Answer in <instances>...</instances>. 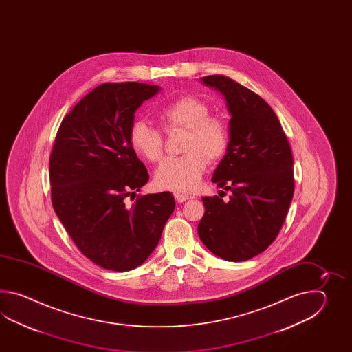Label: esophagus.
Wrapping results in <instances>:
<instances>
[{
    "instance_id": "obj_1",
    "label": "esophagus",
    "mask_w": 352,
    "mask_h": 352,
    "mask_svg": "<svg viewBox=\"0 0 352 352\" xmlns=\"http://www.w3.org/2000/svg\"><path fill=\"white\" fill-rule=\"evenodd\" d=\"M175 199H176V201L179 202H185L187 199H190V196L186 194H182V192H175Z\"/></svg>"
}]
</instances>
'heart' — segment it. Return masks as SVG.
Segmentation results:
<instances>
[{
    "label": "heart",
    "mask_w": 352,
    "mask_h": 352,
    "mask_svg": "<svg viewBox=\"0 0 352 352\" xmlns=\"http://www.w3.org/2000/svg\"><path fill=\"white\" fill-rule=\"evenodd\" d=\"M209 105L200 98L182 96L160 105L155 116L166 133L185 131L177 158H167L156 171L158 187L192 191L199 186L210 162L221 157L228 148L229 129L224 120L209 116ZM129 144L138 156L157 162L164 156V135L144 120H135L129 129Z\"/></svg>",
    "instance_id": "obj_1"
}]
</instances>
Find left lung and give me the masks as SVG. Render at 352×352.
<instances>
[{"instance_id": "8db88e82", "label": "left lung", "mask_w": 352, "mask_h": 352, "mask_svg": "<svg viewBox=\"0 0 352 352\" xmlns=\"http://www.w3.org/2000/svg\"><path fill=\"white\" fill-rule=\"evenodd\" d=\"M201 80L224 96L232 116L226 155L211 179L232 196L228 202L202 197L197 234L214 254L244 262L270 247L283 226L294 192L292 150L263 98L225 75Z\"/></svg>"}]
</instances>
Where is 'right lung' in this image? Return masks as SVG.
Masks as SVG:
<instances>
[{
  "instance_id": "1",
  "label": "right lung",
  "mask_w": 352,
  "mask_h": 352,
  "mask_svg": "<svg viewBox=\"0 0 352 352\" xmlns=\"http://www.w3.org/2000/svg\"><path fill=\"white\" fill-rule=\"evenodd\" d=\"M158 91L143 82L100 84L65 116L55 137L54 210L78 249L104 270L141 265L175 210L168 191L128 202L150 179L129 144V129L140 105Z\"/></svg>"
}]
</instances>
